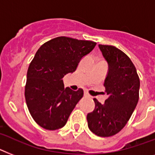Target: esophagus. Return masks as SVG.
<instances>
[{
  "instance_id": "1",
  "label": "esophagus",
  "mask_w": 155,
  "mask_h": 155,
  "mask_svg": "<svg viewBox=\"0 0 155 155\" xmlns=\"http://www.w3.org/2000/svg\"><path fill=\"white\" fill-rule=\"evenodd\" d=\"M84 96L89 97H90V94H88V92H87V91H84Z\"/></svg>"
}]
</instances>
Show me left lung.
Here are the masks:
<instances>
[{
	"label": "left lung",
	"mask_w": 155,
	"mask_h": 155,
	"mask_svg": "<svg viewBox=\"0 0 155 155\" xmlns=\"http://www.w3.org/2000/svg\"><path fill=\"white\" fill-rule=\"evenodd\" d=\"M99 48L108 64L104 84L108 98L103 104L94 98L95 108L87 119L92 133L107 137L121 131L131 117L139 100L140 79L124 52L114 46L99 44Z\"/></svg>",
	"instance_id": "1"
}]
</instances>
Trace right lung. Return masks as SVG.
<instances>
[{"instance_id":"add662e5","label":"right lung","mask_w":155,"mask_h":155,"mask_svg":"<svg viewBox=\"0 0 155 155\" xmlns=\"http://www.w3.org/2000/svg\"><path fill=\"white\" fill-rule=\"evenodd\" d=\"M97 43L58 37L44 43L29 64L25 97L31 116L48 130L62 128L83 97V89L64 88L62 78L76 71Z\"/></svg>"}]
</instances>
